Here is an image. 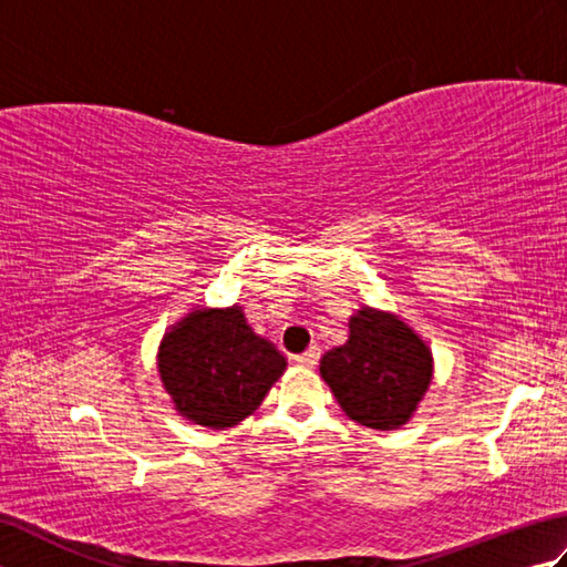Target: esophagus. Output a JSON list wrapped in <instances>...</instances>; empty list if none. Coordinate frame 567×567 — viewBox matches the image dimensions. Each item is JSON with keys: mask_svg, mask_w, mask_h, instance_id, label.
I'll use <instances>...</instances> for the list:
<instances>
[{"mask_svg": "<svg viewBox=\"0 0 567 567\" xmlns=\"http://www.w3.org/2000/svg\"><path fill=\"white\" fill-rule=\"evenodd\" d=\"M319 358H321L319 346H311V348H307L302 355H295V363L297 365H305V368H317L319 365Z\"/></svg>", "mask_w": 567, "mask_h": 567, "instance_id": "1", "label": "esophagus"}]
</instances>
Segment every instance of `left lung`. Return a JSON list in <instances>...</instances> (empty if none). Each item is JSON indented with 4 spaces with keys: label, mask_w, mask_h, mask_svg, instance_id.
I'll return each mask as SVG.
<instances>
[{
    "label": "left lung",
    "mask_w": 567,
    "mask_h": 567,
    "mask_svg": "<svg viewBox=\"0 0 567 567\" xmlns=\"http://www.w3.org/2000/svg\"><path fill=\"white\" fill-rule=\"evenodd\" d=\"M346 346L321 358V378L336 402L368 429H400L429 390L433 360L426 343L388 311L360 309Z\"/></svg>",
    "instance_id": "left-lung-1"
}]
</instances>
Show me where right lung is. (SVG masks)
<instances>
[{
  "mask_svg": "<svg viewBox=\"0 0 567 567\" xmlns=\"http://www.w3.org/2000/svg\"><path fill=\"white\" fill-rule=\"evenodd\" d=\"M285 358L252 333L244 311H192L165 333L158 370L177 412L199 426L226 429L256 412Z\"/></svg>",
  "mask_w": 567,
  "mask_h": 567,
  "instance_id": "add662e5",
  "label": "right lung"
}]
</instances>
